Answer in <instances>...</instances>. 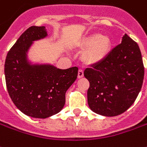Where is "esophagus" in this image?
<instances>
[{
    "label": "esophagus",
    "mask_w": 147,
    "mask_h": 147,
    "mask_svg": "<svg viewBox=\"0 0 147 147\" xmlns=\"http://www.w3.org/2000/svg\"><path fill=\"white\" fill-rule=\"evenodd\" d=\"M83 76H84V71L81 69H80L78 71V78L80 79V78H82Z\"/></svg>",
    "instance_id": "obj_1"
}]
</instances>
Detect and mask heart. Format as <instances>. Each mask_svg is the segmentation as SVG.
Segmentation results:
<instances>
[{
	"instance_id": "b5f03b06",
	"label": "heart",
	"mask_w": 147,
	"mask_h": 147,
	"mask_svg": "<svg viewBox=\"0 0 147 147\" xmlns=\"http://www.w3.org/2000/svg\"><path fill=\"white\" fill-rule=\"evenodd\" d=\"M78 47L85 50L82 53V59L88 65H96L105 60L112 51V41L100 34H91L83 38Z\"/></svg>"
}]
</instances>
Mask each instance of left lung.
Wrapping results in <instances>:
<instances>
[{
    "mask_svg": "<svg viewBox=\"0 0 147 147\" xmlns=\"http://www.w3.org/2000/svg\"><path fill=\"white\" fill-rule=\"evenodd\" d=\"M90 86L88 104L97 114L114 117L123 113L140 92L144 66L140 49L126 34L105 60L84 70Z\"/></svg>",
    "mask_w": 147,
    "mask_h": 147,
    "instance_id": "left-lung-1",
    "label": "left lung"
}]
</instances>
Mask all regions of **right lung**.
Listing matches in <instances>:
<instances>
[{
    "label": "right lung",
    "mask_w": 147,
    "mask_h": 147,
    "mask_svg": "<svg viewBox=\"0 0 147 147\" xmlns=\"http://www.w3.org/2000/svg\"><path fill=\"white\" fill-rule=\"evenodd\" d=\"M47 36L45 26L28 28L8 52L5 76L11 100L24 114L47 118L62 110L67 90L76 80L78 67L59 69L51 64H31L27 53L33 42Z\"/></svg>",
    "instance_id": "obj_1"
}]
</instances>
